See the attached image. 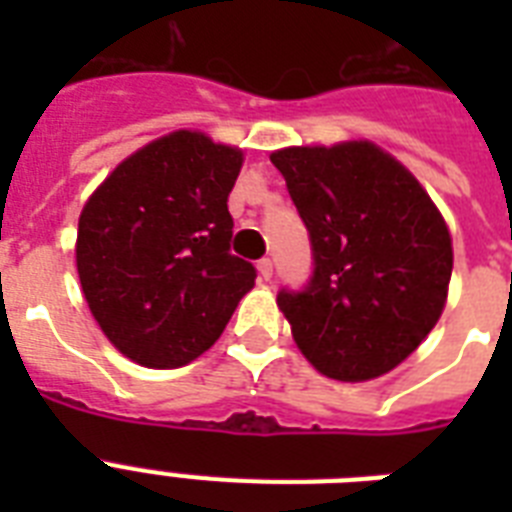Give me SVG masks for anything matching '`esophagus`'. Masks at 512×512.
I'll return each instance as SVG.
<instances>
[{
	"mask_svg": "<svg viewBox=\"0 0 512 512\" xmlns=\"http://www.w3.org/2000/svg\"><path fill=\"white\" fill-rule=\"evenodd\" d=\"M257 273H260V279H263V281H271V276H273V263H271V260H268V257H265V260H260V263H257Z\"/></svg>",
	"mask_w": 512,
	"mask_h": 512,
	"instance_id": "34e87169",
	"label": "esophagus"
}]
</instances>
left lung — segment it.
Returning a JSON list of instances; mask_svg holds the SVG:
<instances>
[{
  "mask_svg": "<svg viewBox=\"0 0 512 512\" xmlns=\"http://www.w3.org/2000/svg\"><path fill=\"white\" fill-rule=\"evenodd\" d=\"M271 162L308 225L313 279L281 292L303 356L342 382L396 369L436 327L452 279V233L428 191L372 140L289 146Z\"/></svg>",
  "mask_w": 512,
  "mask_h": 512,
  "instance_id": "left-lung-1",
  "label": "left lung"
}]
</instances>
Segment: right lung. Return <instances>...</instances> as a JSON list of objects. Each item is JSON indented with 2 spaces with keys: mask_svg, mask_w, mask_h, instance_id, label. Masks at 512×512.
Instances as JSON below:
<instances>
[{
  "mask_svg": "<svg viewBox=\"0 0 512 512\" xmlns=\"http://www.w3.org/2000/svg\"><path fill=\"white\" fill-rule=\"evenodd\" d=\"M241 164V148L175 130L116 164L84 201L76 231L84 300L135 364H191L255 287L252 263L231 255L228 193Z\"/></svg>",
  "mask_w": 512,
  "mask_h": 512,
  "instance_id": "1",
  "label": "right lung"
}]
</instances>
